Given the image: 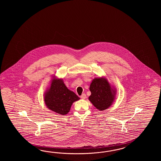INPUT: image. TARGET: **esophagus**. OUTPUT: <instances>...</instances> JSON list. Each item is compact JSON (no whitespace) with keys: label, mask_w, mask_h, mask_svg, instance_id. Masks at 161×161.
Instances as JSON below:
<instances>
[{"label":"esophagus","mask_w":161,"mask_h":161,"mask_svg":"<svg viewBox=\"0 0 161 161\" xmlns=\"http://www.w3.org/2000/svg\"><path fill=\"white\" fill-rule=\"evenodd\" d=\"M80 97H81V98H82V99H84L86 98V94H85V93L82 94V96H80Z\"/></svg>","instance_id":"34e87169"}]
</instances>
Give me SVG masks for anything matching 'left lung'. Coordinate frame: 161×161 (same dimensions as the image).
Wrapping results in <instances>:
<instances>
[{"instance_id": "8db88e82", "label": "left lung", "mask_w": 161, "mask_h": 161, "mask_svg": "<svg viewBox=\"0 0 161 161\" xmlns=\"http://www.w3.org/2000/svg\"><path fill=\"white\" fill-rule=\"evenodd\" d=\"M91 95L89 100L99 111H103L112 105L116 97L117 90L106 76L95 78L90 85Z\"/></svg>"}]
</instances>
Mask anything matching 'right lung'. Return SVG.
<instances>
[{"label": "right lung", "mask_w": 161, "mask_h": 161, "mask_svg": "<svg viewBox=\"0 0 161 161\" xmlns=\"http://www.w3.org/2000/svg\"><path fill=\"white\" fill-rule=\"evenodd\" d=\"M80 99L65 85L62 78L53 76L44 94L45 104L49 110L60 115L69 113L72 103Z\"/></svg>", "instance_id": "obj_1"}]
</instances>
